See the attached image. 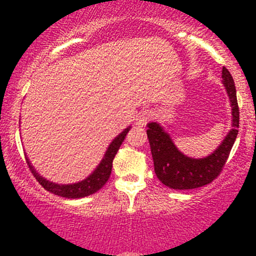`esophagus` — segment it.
Wrapping results in <instances>:
<instances>
[{
  "label": "esophagus",
  "mask_w": 256,
  "mask_h": 256,
  "mask_svg": "<svg viewBox=\"0 0 256 256\" xmlns=\"http://www.w3.org/2000/svg\"><path fill=\"white\" fill-rule=\"evenodd\" d=\"M152 118V112H149V110H143V112H140V114H138L136 124H137L138 126H146V122H148L149 120H150Z\"/></svg>",
  "instance_id": "1"
}]
</instances>
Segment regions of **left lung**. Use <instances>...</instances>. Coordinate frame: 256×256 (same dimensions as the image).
Instances as JSON below:
<instances>
[{
  "label": "left lung",
  "mask_w": 256,
  "mask_h": 256,
  "mask_svg": "<svg viewBox=\"0 0 256 256\" xmlns=\"http://www.w3.org/2000/svg\"><path fill=\"white\" fill-rule=\"evenodd\" d=\"M222 78L231 102L232 128L226 134L222 144L210 155L202 158L186 156L178 150L170 134L158 122H149L146 125L155 174L161 183L171 189H195L212 183L222 171V167L230 155L238 134L240 110L234 78L226 67H222Z\"/></svg>",
  "instance_id": "1"
}]
</instances>
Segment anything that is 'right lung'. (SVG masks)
<instances>
[{"label": "right lung", "mask_w": 256, "mask_h": 256, "mask_svg": "<svg viewBox=\"0 0 256 256\" xmlns=\"http://www.w3.org/2000/svg\"><path fill=\"white\" fill-rule=\"evenodd\" d=\"M130 131V128H125L122 134H119L118 136L113 140V142L110 143L108 146L107 152H106L104 158L101 160V162L98 164V166L96 167L95 171H94L88 178H85L84 180L78 182V183L73 184H56L52 183V182L46 180V178H43L42 176L38 174L36 170L34 168V166L31 165L30 160L26 158V162H28V167H30V171L32 174L34 176V178L37 179V182L40 183L46 190H48L49 192L54 194V195L61 196V198H82L85 196H89L98 192L104 185L107 183L108 178H110L112 173V166H113V160L116 156V152L119 150L120 146L124 142L126 134Z\"/></svg>", "instance_id": "obj_1"}]
</instances>
